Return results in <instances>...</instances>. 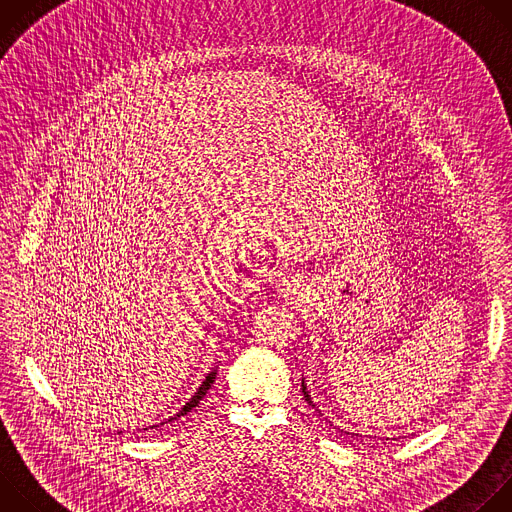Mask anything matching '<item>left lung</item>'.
<instances>
[{
    "label": "left lung",
    "mask_w": 512,
    "mask_h": 512,
    "mask_svg": "<svg viewBox=\"0 0 512 512\" xmlns=\"http://www.w3.org/2000/svg\"><path fill=\"white\" fill-rule=\"evenodd\" d=\"M302 393H304L306 401H308L312 407H316V405H314V401H312V395H310V391H308V387H306V383H304V379H302Z\"/></svg>",
    "instance_id": "left-lung-1"
}]
</instances>
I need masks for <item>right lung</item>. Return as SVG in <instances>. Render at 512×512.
Wrapping results in <instances>:
<instances>
[{
    "instance_id": "right-lung-1",
    "label": "right lung",
    "mask_w": 512,
    "mask_h": 512,
    "mask_svg": "<svg viewBox=\"0 0 512 512\" xmlns=\"http://www.w3.org/2000/svg\"><path fill=\"white\" fill-rule=\"evenodd\" d=\"M214 379H216V369H212L208 375H206V379L202 381V385L196 389V393L188 399V403L176 413V415H172V417H168V419H164V421H160V423H154V425H148V427H143V431H160V429H164V427H168V423H174V419H178V417H184L188 411H192L202 399H204V395L208 393V389H210V385L214 383Z\"/></svg>"
}]
</instances>
